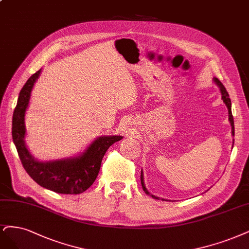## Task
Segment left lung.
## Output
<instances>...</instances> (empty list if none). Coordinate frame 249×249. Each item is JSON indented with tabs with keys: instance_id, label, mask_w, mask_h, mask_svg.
Masks as SVG:
<instances>
[{
	"instance_id": "1",
	"label": "left lung",
	"mask_w": 249,
	"mask_h": 249,
	"mask_svg": "<svg viewBox=\"0 0 249 249\" xmlns=\"http://www.w3.org/2000/svg\"><path fill=\"white\" fill-rule=\"evenodd\" d=\"M213 81H214V83H215L217 87L219 88V90H220V93H221V99H222V101H224V103L226 104V106L228 107V111H229V122H230V124H231V126H232V135L234 136L235 135V130H234V118H233V115H232V104H231V99H230V97H229V93H228V91H227V89H226V88L224 87V84H222L217 78H215V77H214L213 78ZM233 144H234V142H233ZM141 184H142V187H143V191L145 192V194L146 195H150L153 199H160L159 196H153V195H151L148 191H147V188H146V186H145V183H144V176H143V171L141 170ZM164 200V199H162Z\"/></svg>"
}]
</instances>
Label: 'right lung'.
<instances>
[{"label": "right lung", "instance_id": "obj_1", "mask_svg": "<svg viewBox=\"0 0 249 249\" xmlns=\"http://www.w3.org/2000/svg\"><path fill=\"white\" fill-rule=\"evenodd\" d=\"M42 69L33 74L21 89L12 118V138L21 164L33 180L57 194L77 195L85 192L95 182L103 157L113 143L123 136H101L93 140L82 153L73 158L41 161L33 157L25 145L24 117L31 99V92Z\"/></svg>", "mask_w": 249, "mask_h": 249}]
</instances>
